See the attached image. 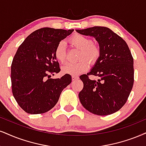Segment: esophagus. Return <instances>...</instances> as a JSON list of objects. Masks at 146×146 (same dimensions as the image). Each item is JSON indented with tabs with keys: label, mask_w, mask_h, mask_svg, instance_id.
<instances>
[{
	"label": "esophagus",
	"mask_w": 146,
	"mask_h": 146,
	"mask_svg": "<svg viewBox=\"0 0 146 146\" xmlns=\"http://www.w3.org/2000/svg\"><path fill=\"white\" fill-rule=\"evenodd\" d=\"M78 78H79L78 76H72V79L73 81H74V80H78Z\"/></svg>",
	"instance_id": "34e87169"
}]
</instances>
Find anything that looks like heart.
Wrapping results in <instances>:
<instances>
[{
	"label": "heart",
	"mask_w": 146,
	"mask_h": 146,
	"mask_svg": "<svg viewBox=\"0 0 146 146\" xmlns=\"http://www.w3.org/2000/svg\"><path fill=\"white\" fill-rule=\"evenodd\" d=\"M70 44L74 47L80 49L78 55V62L68 63L62 67V72L72 76H78L87 71L90 64H95L100 58L101 51L98 45L93 42L89 37L81 35H74L70 38ZM55 58L61 63L66 62L67 59L66 44L64 41H60L55 47Z\"/></svg>",
	"instance_id": "b5f03b06"
}]
</instances>
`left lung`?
<instances>
[{"label":"left lung","instance_id":"8db88e82","mask_svg":"<svg viewBox=\"0 0 146 146\" xmlns=\"http://www.w3.org/2000/svg\"><path fill=\"white\" fill-rule=\"evenodd\" d=\"M93 36L100 45L98 62L87 74L80 76L83 89L78 94L80 103L90 112L106 116L118 111L127 102L134 82L133 58L125 40L106 27L76 30ZM89 75L98 76L97 81Z\"/></svg>","mask_w":146,"mask_h":146}]
</instances>
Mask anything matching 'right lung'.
Listing matches in <instances>:
<instances>
[{"label": "right lung", "mask_w": 146, "mask_h": 146, "mask_svg": "<svg viewBox=\"0 0 146 146\" xmlns=\"http://www.w3.org/2000/svg\"><path fill=\"white\" fill-rule=\"evenodd\" d=\"M74 30L42 28L28 36L19 46L11 64L12 92L18 105L30 114L45 113L58 102L63 89L72 82L66 74L51 78L60 72L55 57V47Z\"/></svg>", "instance_id": "obj_1"}]
</instances>
